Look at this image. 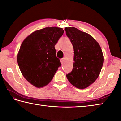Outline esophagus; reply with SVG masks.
I'll list each match as a JSON object with an SVG mask.
<instances>
[{
  "label": "esophagus",
  "mask_w": 121,
  "mask_h": 121,
  "mask_svg": "<svg viewBox=\"0 0 121 121\" xmlns=\"http://www.w3.org/2000/svg\"><path fill=\"white\" fill-rule=\"evenodd\" d=\"M65 60V58H62V59H61V60H60L61 62V63H62V64H63V62H64Z\"/></svg>",
  "instance_id": "obj_1"
}]
</instances>
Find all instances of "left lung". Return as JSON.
<instances>
[{
    "label": "left lung",
    "mask_w": 121,
    "mask_h": 121,
    "mask_svg": "<svg viewBox=\"0 0 121 121\" xmlns=\"http://www.w3.org/2000/svg\"><path fill=\"white\" fill-rule=\"evenodd\" d=\"M65 29L74 51L73 69L67 78L75 87L85 89L95 82L101 72L104 63L101 47L89 34L75 27Z\"/></svg>",
    "instance_id": "left-lung-1"
}]
</instances>
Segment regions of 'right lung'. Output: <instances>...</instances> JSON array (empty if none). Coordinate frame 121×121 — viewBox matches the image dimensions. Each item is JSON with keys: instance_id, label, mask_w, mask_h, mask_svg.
Returning <instances> with one entry per match:
<instances>
[{"instance_id": "right-lung-1", "label": "right lung", "mask_w": 121, "mask_h": 121, "mask_svg": "<svg viewBox=\"0 0 121 121\" xmlns=\"http://www.w3.org/2000/svg\"><path fill=\"white\" fill-rule=\"evenodd\" d=\"M63 32L62 28L46 27L32 32L22 43L18 65L23 77L34 86L48 85L61 65L54 46Z\"/></svg>"}]
</instances>
